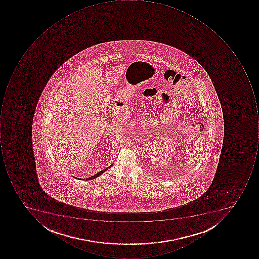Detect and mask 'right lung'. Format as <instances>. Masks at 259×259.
<instances>
[{
  "label": "right lung",
  "mask_w": 259,
  "mask_h": 259,
  "mask_svg": "<svg viewBox=\"0 0 259 259\" xmlns=\"http://www.w3.org/2000/svg\"><path fill=\"white\" fill-rule=\"evenodd\" d=\"M112 165H113V164H111V165H110V166H109V167L106 168L105 169H103V170L100 171V172H97V174H96L95 175H93V176L90 177V178H87V179H82V180H84V181H90V180L95 179V178H98L99 176H100V175H101L102 174H103V172H105L106 170H107V169H108L109 168L111 167ZM76 178V179H79V178Z\"/></svg>",
  "instance_id": "1"
}]
</instances>
